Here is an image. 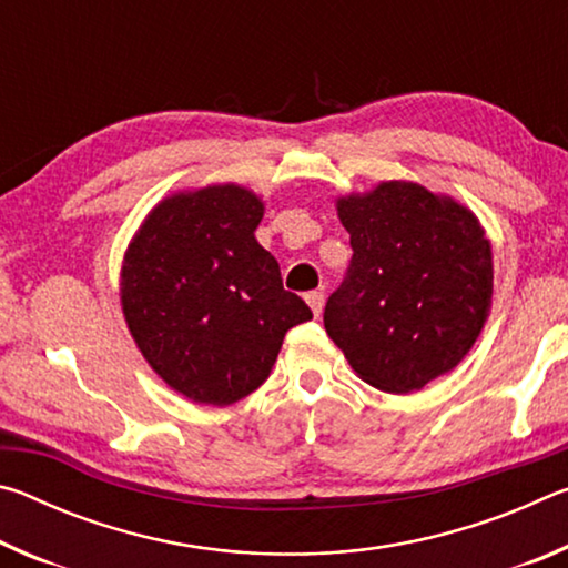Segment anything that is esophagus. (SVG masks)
<instances>
[{"instance_id":"esophagus-1","label":"esophagus","mask_w":568,"mask_h":568,"mask_svg":"<svg viewBox=\"0 0 568 568\" xmlns=\"http://www.w3.org/2000/svg\"><path fill=\"white\" fill-rule=\"evenodd\" d=\"M323 301H325V295H323V291H311L305 295V303L311 305V311H313V315H321L323 313Z\"/></svg>"}]
</instances>
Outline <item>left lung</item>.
<instances>
[{"label":"left lung","instance_id":"1","mask_svg":"<svg viewBox=\"0 0 568 568\" xmlns=\"http://www.w3.org/2000/svg\"><path fill=\"white\" fill-rule=\"evenodd\" d=\"M353 257L323 323L351 368L386 393L420 390L464 361L491 311L478 217L416 182L338 200Z\"/></svg>","mask_w":568,"mask_h":568}]
</instances>
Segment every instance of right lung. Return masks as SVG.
I'll list each match as a JSON object with an SVG mask.
<instances>
[{"label":"right lung","mask_w":568,"mask_h":568,"mask_svg":"<svg viewBox=\"0 0 568 568\" xmlns=\"http://www.w3.org/2000/svg\"><path fill=\"white\" fill-rule=\"evenodd\" d=\"M263 203L240 185L165 197L122 263V313L172 390L230 406L271 376L285 333L313 318L255 240Z\"/></svg>","instance_id":"1"}]
</instances>
